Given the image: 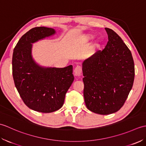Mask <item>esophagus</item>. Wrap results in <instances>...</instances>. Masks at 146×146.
<instances>
[{
    "mask_svg": "<svg viewBox=\"0 0 146 146\" xmlns=\"http://www.w3.org/2000/svg\"><path fill=\"white\" fill-rule=\"evenodd\" d=\"M82 73V67L80 66H76L74 69V75L75 76H80Z\"/></svg>",
    "mask_w": 146,
    "mask_h": 146,
    "instance_id": "esophagus-1",
    "label": "esophagus"
}]
</instances>
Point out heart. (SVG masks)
Segmentation results:
<instances>
[{
	"label": "heart",
	"mask_w": 146,
	"mask_h": 146,
	"mask_svg": "<svg viewBox=\"0 0 146 146\" xmlns=\"http://www.w3.org/2000/svg\"><path fill=\"white\" fill-rule=\"evenodd\" d=\"M93 38H94V36L92 35H85V36H83V42H88V41H90V40L92 39ZM97 44H98V42H96L95 44V45H94V46H93L92 48H94V46H97Z\"/></svg>",
	"instance_id": "1"
}]
</instances>
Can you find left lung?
I'll list each match as a JSON object with an SVG mask.
<instances>
[{
    "label": "left lung",
    "instance_id": "obj_1",
    "mask_svg": "<svg viewBox=\"0 0 146 146\" xmlns=\"http://www.w3.org/2000/svg\"><path fill=\"white\" fill-rule=\"evenodd\" d=\"M108 41L83 63V95L93 112L108 115L119 110L132 88L135 68L132 53L112 29L105 28Z\"/></svg>",
    "mask_w": 146,
    "mask_h": 146
}]
</instances>
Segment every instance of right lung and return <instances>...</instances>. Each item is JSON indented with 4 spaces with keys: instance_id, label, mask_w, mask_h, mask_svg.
<instances>
[{
    "instance_id": "1",
    "label": "right lung",
    "mask_w": 146,
    "mask_h": 146,
    "mask_svg": "<svg viewBox=\"0 0 146 146\" xmlns=\"http://www.w3.org/2000/svg\"><path fill=\"white\" fill-rule=\"evenodd\" d=\"M55 31L36 27L21 37L14 49L12 75L24 103L42 113L53 112L63 106L65 95L74 80L73 66L42 68L31 56V43L54 35Z\"/></svg>"
}]
</instances>
